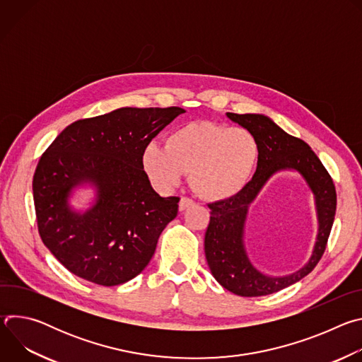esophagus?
<instances>
[{
  "instance_id": "obj_1",
  "label": "esophagus",
  "mask_w": 362,
  "mask_h": 362,
  "mask_svg": "<svg viewBox=\"0 0 362 362\" xmlns=\"http://www.w3.org/2000/svg\"><path fill=\"white\" fill-rule=\"evenodd\" d=\"M193 204H194V202H193L192 199H189V197H182L180 202H179V211L183 212V211H186L187 208H190V206H193Z\"/></svg>"
}]
</instances>
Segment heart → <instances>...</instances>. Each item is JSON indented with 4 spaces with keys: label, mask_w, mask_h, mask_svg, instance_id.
I'll return each mask as SVG.
<instances>
[{
    "label": "heart",
    "mask_w": 362,
    "mask_h": 362,
    "mask_svg": "<svg viewBox=\"0 0 362 362\" xmlns=\"http://www.w3.org/2000/svg\"><path fill=\"white\" fill-rule=\"evenodd\" d=\"M257 159L259 144L246 129L193 122L172 132L165 147L147 144L141 153V168L160 190L173 189L183 175H190L199 196L225 200L246 187Z\"/></svg>",
    "instance_id": "heart-1"
}]
</instances>
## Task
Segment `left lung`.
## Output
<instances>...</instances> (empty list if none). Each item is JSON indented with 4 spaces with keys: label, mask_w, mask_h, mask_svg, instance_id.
<instances>
[{
    "label": "left lung",
    "mask_w": 362,
    "mask_h": 362,
    "mask_svg": "<svg viewBox=\"0 0 362 362\" xmlns=\"http://www.w3.org/2000/svg\"><path fill=\"white\" fill-rule=\"evenodd\" d=\"M226 116L250 132L259 144L256 172L246 187L233 197L209 203L211 221L204 235V255L215 279L239 296H264L278 292L311 272L322 257L337 211V192L332 177L303 140L284 132L264 115ZM281 170L299 171L316 196L319 236L310 262L286 277H268L248 261L243 245V228L248 204L269 177Z\"/></svg>",
    "instance_id": "1"
}]
</instances>
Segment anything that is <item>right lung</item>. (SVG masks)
Here are the masks:
<instances>
[{
    "mask_svg": "<svg viewBox=\"0 0 362 362\" xmlns=\"http://www.w3.org/2000/svg\"><path fill=\"white\" fill-rule=\"evenodd\" d=\"M180 107H123L67 126L42 153L33 177L38 233L71 274L115 286L137 276L179 209V197L153 190L141 168L144 147ZM86 181L98 190L81 216L66 203Z\"/></svg>",
    "mask_w": 362,
    "mask_h": 362,
    "instance_id": "right-lung-1",
    "label": "right lung"
}]
</instances>
